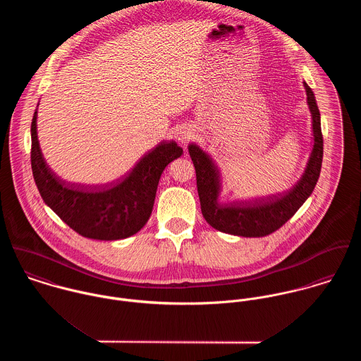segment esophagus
<instances>
[{"instance_id":"34e87169","label":"esophagus","mask_w":361,"mask_h":361,"mask_svg":"<svg viewBox=\"0 0 361 361\" xmlns=\"http://www.w3.org/2000/svg\"><path fill=\"white\" fill-rule=\"evenodd\" d=\"M175 137H176V140H178L180 145H186V143H189L190 139H193V132H192V129H189V128H186V126H182L180 129L176 130Z\"/></svg>"}]
</instances>
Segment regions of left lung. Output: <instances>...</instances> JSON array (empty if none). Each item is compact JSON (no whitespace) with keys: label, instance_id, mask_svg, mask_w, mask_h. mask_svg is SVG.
Instances as JSON below:
<instances>
[{"label":"left lung","instance_id":"8db88e82","mask_svg":"<svg viewBox=\"0 0 361 361\" xmlns=\"http://www.w3.org/2000/svg\"><path fill=\"white\" fill-rule=\"evenodd\" d=\"M305 89L312 119L314 145L302 178L285 195L255 202L221 203L218 200L222 190L219 168L197 145H189V154L196 168L202 212L214 229L245 238L267 236L289 221L311 196L321 172L324 142L321 133V116L314 93L306 82Z\"/></svg>","mask_w":361,"mask_h":361}]
</instances>
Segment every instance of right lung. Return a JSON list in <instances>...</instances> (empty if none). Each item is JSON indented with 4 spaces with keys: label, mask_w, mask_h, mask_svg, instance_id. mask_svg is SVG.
Listing matches in <instances>:
<instances>
[{
    "label": "right lung",
    "mask_w": 361,
    "mask_h": 361,
    "mask_svg": "<svg viewBox=\"0 0 361 361\" xmlns=\"http://www.w3.org/2000/svg\"><path fill=\"white\" fill-rule=\"evenodd\" d=\"M37 109L32 119V171L44 203L75 232L96 240H118L137 233L149 221L165 166L183 150L161 142L119 180L80 186L62 180L47 165L37 139Z\"/></svg>",
    "instance_id": "obj_1"
}]
</instances>
